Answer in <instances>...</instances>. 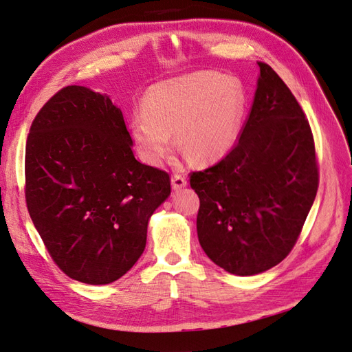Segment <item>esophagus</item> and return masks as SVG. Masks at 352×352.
I'll use <instances>...</instances> for the list:
<instances>
[{
	"label": "esophagus",
	"mask_w": 352,
	"mask_h": 352,
	"mask_svg": "<svg viewBox=\"0 0 352 352\" xmlns=\"http://www.w3.org/2000/svg\"><path fill=\"white\" fill-rule=\"evenodd\" d=\"M186 185H188V182H186L185 176L177 175V173H175V175L172 176V188H173L175 190L182 189V188H185Z\"/></svg>",
	"instance_id": "1"
}]
</instances>
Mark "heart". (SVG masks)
I'll use <instances>...</instances> for the list:
<instances>
[{
    "mask_svg": "<svg viewBox=\"0 0 352 352\" xmlns=\"http://www.w3.org/2000/svg\"><path fill=\"white\" fill-rule=\"evenodd\" d=\"M243 114V92L230 76L197 72L158 82L148 89L144 113H135L131 136L145 163L163 164L177 145L190 162L208 164L235 145Z\"/></svg>",
    "mask_w": 352,
    "mask_h": 352,
    "instance_id": "heart-1",
    "label": "heart"
}]
</instances>
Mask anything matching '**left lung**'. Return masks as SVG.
<instances>
[{
    "label": "left lung",
    "mask_w": 352,
    "mask_h": 352,
    "mask_svg": "<svg viewBox=\"0 0 352 352\" xmlns=\"http://www.w3.org/2000/svg\"><path fill=\"white\" fill-rule=\"evenodd\" d=\"M260 78L238 142L225 158L189 176L199 198L197 232L219 267L252 276L294 248L318 188L310 123L269 65Z\"/></svg>",
    "instance_id": "1"
}]
</instances>
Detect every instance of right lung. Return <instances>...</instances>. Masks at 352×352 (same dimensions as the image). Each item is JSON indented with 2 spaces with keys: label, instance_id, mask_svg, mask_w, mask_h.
Segmentation results:
<instances>
[{
  "label": "right lung",
  "instance_id": "add662e5",
  "mask_svg": "<svg viewBox=\"0 0 352 352\" xmlns=\"http://www.w3.org/2000/svg\"><path fill=\"white\" fill-rule=\"evenodd\" d=\"M122 110L72 85L32 122L25 197L48 254L69 278L107 285L129 272L148 220L170 195L164 170L138 162Z\"/></svg>",
  "mask_w": 352,
  "mask_h": 352
}]
</instances>
